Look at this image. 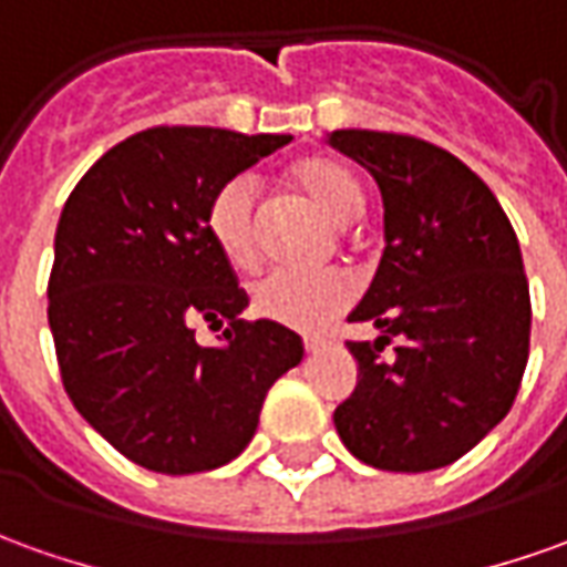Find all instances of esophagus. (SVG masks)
Returning a JSON list of instances; mask_svg holds the SVG:
<instances>
[{"instance_id":"obj_1","label":"esophagus","mask_w":567,"mask_h":567,"mask_svg":"<svg viewBox=\"0 0 567 567\" xmlns=\"http://www.w3.org/2000/svg\"><path fill=\"white\" fill-rule=\"evenodd\" d=\"M326 338H319V334H313V338H303V348H307V353H319V350H326Z\"/></svg>"}]
</instances>
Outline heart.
Listing matches in <instances>:
<instances>
[{
  "instance_id": "1",
  "label": "heart",
  "mask_w": 567,
  "mask_h": 567,
  "mask_svg": "<svg viewBox=\"0 0 567 567\" xmlns=\"http://www.w3.org/2000/svg\"><path fill=\"white\" fill-rule=\"evenodd\" d=\"M291 183L334 223L357 217L363 207V186L348 164L310 154L291 167ZM207 235L219 257L233 269L248 272L260 264V223H257V186L248 173L233 176L214 192L207 204ZM353 300V282L341 269L298 272L272 269L254 285V313L279 326L313 332L332 322Z\"/></svg>"
}]
</instances>
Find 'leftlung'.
Returning <instances> with one entry per match:
<instances>
[{
	"instance_id": "8db88e82",
	"label": "left lung",
	"mask_w": 567,
	"mask_h": 567,
	"mask_svg": "<svg viewBox=\"0 0 567 567\" xmlns=\"http://www.w3.org/2000/svg\"><path fill=\"white\" fill-rule=\"evenodd\" d=\"M329 145L375 176L384 202V254L350 313L381 334L348 341L360 381L334 429L381 472L444 468L506 419L522 388L530 291L518 238L487 183L425 138L334 130Z\"/></svg>"
}]
</instances>
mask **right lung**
<instances>
[{"instance_id":"right-lung-1","label":"right lung","mask_w":567,"mask_h":567,"mask_svg":"<svg viewBox=\"0 0 567 567\" xmlns=\"http://www.w3.org/2000/svg\"><path fill=\"white\" fill-rule=\"evenodd\" d=\"M291 136L152 126L92 164L61 210L49 329L76 413L148 472L195 475L251 444L272 381L303 360L298 332L248 322V295L207 235L223 183ZM227 322L217 349L194 322Z\"/></svg>"}]
</instances>
